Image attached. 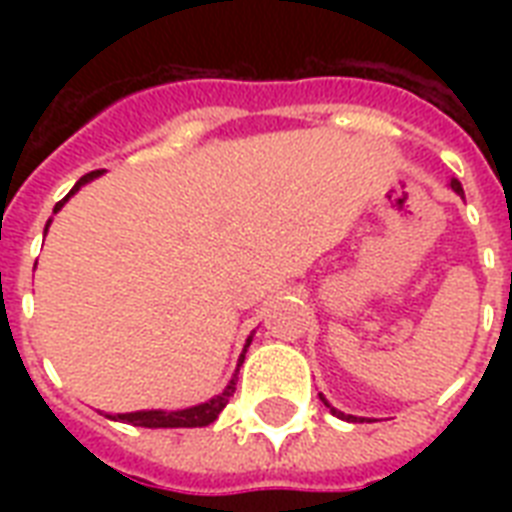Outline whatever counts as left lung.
<instances>
[{"label": "left lung", "instance_id": "left-lung-1", "mask_svg": "<svg viewBox=\"0 0 512 512\" xmlns=\"http://www.w3.org/2000/svg\"><path fill=\"white\" fill-rule=\"evenodd\" d=\"M452 191H454V193H460V196H462V185H460V180H452ZM319 396H321V393H319ZM321 401H324V404H327V398H324V396H321ZM327 406H329V404H327ZM329 412L337 414V417H340V420H348V422H356V420H358V417H353V414H342V412H337L335 406H329Z\"/></svg>", "mask_w": 512, "mask_h": 512}]
</instances>
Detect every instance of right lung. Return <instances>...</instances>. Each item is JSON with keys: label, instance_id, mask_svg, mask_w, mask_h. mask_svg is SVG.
Segmentation results:
<instances>
[{"label": "right lung", "instance_id": "obj_1", "mask_svg": "<svg viewBox=\"0 0 512 512\" xmlns=\"http://www.w3.org/2000/svg\"><path fill=\"white\" fill-rule=\"evenodd\" d=\"M98 175H103V170L87 172L84 177H79V183H76L74 188L68 191L66 199H60L58 204H55V209H52V212H58V209L63 207V204H66V201L71 199V196H74V193L79 191L84 183H90V180H95ZM44 233H47V228H44ZM249 342H252V337H249L247 345H244V353H247ZM244 353H241V358H239V366H241V361H244ZM236 380H239V369H236V374L231 377V382L225 385L223 393L215 398H209L207 404L188 406V409H177V412H162V409H148V412H127V414H116L114 420L130 422V425H138V428H204V425H209V422L217 420V414L223 412L225 404H228V398L236 393Z\"/></svg>", "mask_w": 512, "mask_h": 512}]
</instances>
